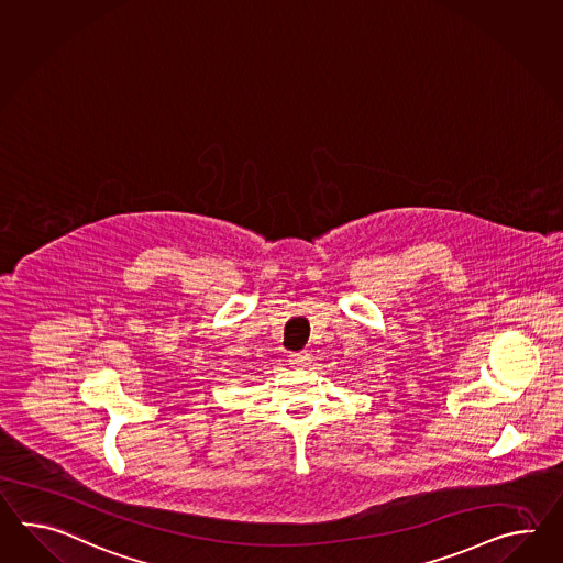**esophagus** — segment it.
<instances>
[{
    "instance_id": "obj_1",
    "label": "esophagus",
    "mask_w": 563,
    "mask_h": 563,
    "mask_svg": "<svg viewBox=\"0 0 563 563\" xmlns=\"http://www.w3.org/2000/svg\"><path fill=\"white\" fill-rule=\"evenodd\" d=\"M308 361H310V355L303 353V351L302 353H291V355H289V363H291L294 367H303Z\"/></svg>"
}]
</instances>
